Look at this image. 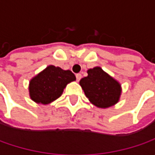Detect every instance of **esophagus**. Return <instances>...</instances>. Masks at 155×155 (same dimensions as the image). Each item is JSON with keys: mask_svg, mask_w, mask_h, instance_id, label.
Wrapping results in <instances>:
<instances>
[{"mask_svg": "<svg viewBox=\"0 0 155 155\" xmlns=\"http://www.w3.org/2000/svg\"><path fill=\"white\" fill-rule=\"evenodd\" d=\"M76 78H77V81L78 82L81 79V78H82V75L80 73H78V74L76 75Z\"/></svg>", "mask_w": 155, "mask_h": 155, "instance_id": "esophagus-1", "label": "esophagus"}]
</instances>
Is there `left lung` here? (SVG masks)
<instances>
[{"label": "left lung", "instance_id": "8db88e82", "mask_svg": "<svg viewBox=\"0 0 155 155\" xmlns=\"http://www.w3.org/2000/svg\"><path fill=\"white\" fill-rule=\"evenodd\" d=\"M79 84L91 104L100 109H108L116 105L122 95V85L99 66L87 71Z\"/></svg>", "mask_w": 155, "mask_h": 155}]
</instances>
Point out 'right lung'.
<instances>
[{
  "label": "right lung",
  "mask_w": 155,
  "mask_h": 155,
  "mask_svg": "<svg viewBox=\"0 0 155 155\" xmlns=\"http://www.w3.org/2000/svg\"><path fill=\"white\" fill-rule=\"evenodd\" d=\"M76 80L70 70H63L54 65H48L29 82V97L38 104L47 105L61 97L64 89Z\"/></svg>",
  "instance_id": "obj_1"
}]
</instances>
